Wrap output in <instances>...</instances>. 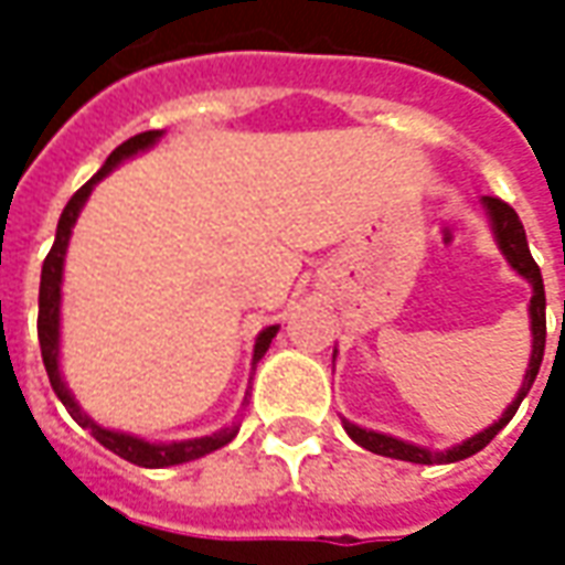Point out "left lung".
Masks as SVG:
<instances>
[{"instance_id":"8db88e82","label":"left lung","mask_w":565,"mask_h":565,"mask_svg":"<svg viewBox=\"0 0 565 565\" xmlns=\"http://www.w3.org/2000/svg\"><path fill=\"white\" fill-rule=\"evenodd\" d=\"M487 214L493 221V233H497L499 250L505 254V259L511 263V269H518V275H523L526 281L533 284V299H530V318H533V356H530V369H526V379H523V387L518 393V399L505 408V415L499 417L497 424L487 426L484 433L466 438L462 445L450 450H426L417 448V445H408V441H399V438L384 436V433H372V429H363V426L351 424V420H342L348 436L354 438L356 445H363L372 454H381V457H393V460L405 462H424V466H433V462H457L472 457L481 448H487L502 426L509 424L518 405L523 403V396L533 387L535 375H539V366H542V356H545V284H542V271L535 266L533 254H530V245H526V233H523V223L518 217V211L511 209L509 202H502L497 196H484Z\"/></svg>"}]
</instances>
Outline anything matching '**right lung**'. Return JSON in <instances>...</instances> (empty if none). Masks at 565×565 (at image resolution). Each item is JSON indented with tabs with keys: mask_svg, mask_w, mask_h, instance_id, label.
Segmentation results:
<instances>
[{
	"mask_svg": "<svg viewBox=\"0 0 565 565\" xmlns=\"http://www.w3.org/2000/svg\"><path fill=\"white\" fill-rule=\"evenodd\" d=\"M160 136V129H150V132H139V136H132V139L124 141L120 148L111 150V157L105 160L103 169L93 174L90 181L81 186L75 196L68 199V205L63 209V214H60V223H56L54 247H51L47 257H44L42 287H39V344H42V360L44 369H47V379H51V387H54V393L60 396V403L66 405L68 415L75 417L84 429H90V436L96 438L99 445H105L108 450H115L117 457H124V460L136 462V466H145V469H162V466H178V462L199 460V457H205L211 450L230 445L238 429L233 426V429H221V433H214V436L205 438L172 441V445H150L145 438L127 436V433H115V429H103L99 424H93L90 417L81 412L78 403L72 399V393L66 391L63 379H60V360H56V356H60V284H63V257H66L68 235H72V226L78 221L84 202L90 196L93 184L103 181L105 174L111 172L120 160H127L132 153L150 148ZM275 332H278V327H266V330L259 332L257 344H254V363L269 351Z\"/></svg>",
	"mask_w": 565,
	"mask_h": 565,
	"instance_id": "1",
	"label": "right lung"
}]
</instances>
